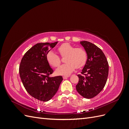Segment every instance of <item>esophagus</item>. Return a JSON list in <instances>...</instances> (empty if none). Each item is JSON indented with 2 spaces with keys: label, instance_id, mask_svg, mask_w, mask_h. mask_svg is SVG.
<instances>
[{
  "label": "esophagus",
  "instance_id": "esophagus-1",
  "mask_svg": "<svg viewBox=\"0 0 129 129\" xmlns=\"http://www.w3.org/2000/svg\"><path fill=\"white\" fill-rule=\"evenodd\" d=\"M69 77V76H63V79H67V78Z\"/></svg>",
  "mask_w": 129,
  "mask_h": 129
}]
</instances>
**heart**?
<instances>
[{
	"label": "heart",
	"mask_w": 129,
	"mask_h": 129,
	"mask_svg": "<svg viewBox=\"0 0 129 129\" xmlns=\"http://www.w3.org/2000/svg\"><path fill=\"white\" fill-rule=\"evenodd\" d=\"M60 55L64 57V62L56 70V73L59 75H68L74 70L80 68L86 63L87 53L82 48H75L69 43H63L57 48ZM46 60L49 65L57 67L61 63L60 57L53 51L46 54Z\"/></svg>",
	"instance_id": "b5f03b06"
}]
</instances>
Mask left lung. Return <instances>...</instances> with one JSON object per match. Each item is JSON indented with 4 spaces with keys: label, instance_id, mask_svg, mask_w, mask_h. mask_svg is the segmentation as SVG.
Instances as JSON below:
<instances>
[{
    "label": "left lung",
    "instance_id": "obj_1",
    "mask_svg": "<svg viewBox=\"0 0 129 129\" xmlns=\"http://www.w3.org/2000/svg\"><path fill=\"white\" fill-rule=\"evenodd\" d=\"M87 53V60L81 74L78 75L79 83L76 85L77 91L85 99H91L102 90L106 84L109 64L104 54L92 43L80 42Z\"/></svg>",
    "mask_w": 129,
    "mask_h": 129
}]
</instances>
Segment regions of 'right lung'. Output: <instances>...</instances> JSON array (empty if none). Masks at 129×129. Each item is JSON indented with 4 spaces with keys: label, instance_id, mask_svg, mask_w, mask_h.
I'll return each instance as SVG.
<instances>
[{
    "label": "right lung",
    "instance_id": "right-lung-1",
    "mask_svg": "<svg viewBox=\"0 0 129 129\" xmlns=\"http://www.w3.org/2000/svg\"><path fill=\"white\" fill-rule=\"evenodd\" d=\"M58 42L38 43L22 58L19 74L29 94L41 101H48L55 95L63 80L61 76L50 77L53 72L46 60V54Z\"/></svg>",
    "mask_w": 129,
    "mask_h": 129
}]
</instances>
